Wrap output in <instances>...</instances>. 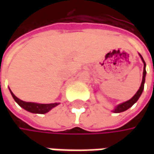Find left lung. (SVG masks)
Masks as SVG:
<instances>
[{
  "instance_id": "8db88e82",
  "label": "left lung",
  "mask_w": 154,
  "mask_h": 154,
  "mask_svg": "<svg viewBox=\"0 0 154 154\" xmlns=\"http://www.w3.org/2000/svg\"><path fill=\"white\" fill-rule=\"evenodd\" d=\"M140 58H141V60H142V62L144 63V68H143V76H142V81H141V84H140V86L139 90L137 91V92L134 95V97L132 98H130L129 100H128L126 102H124V103H122L120 104H118L116 107L115 109H113L112 111L113 112H115V113H120V112H122V111H125V110H127L128 109H129L132 105H133L134 103H136L137 102V100L139 99V98L140 97V95H141V93L143 92V90H144V84H145V78H146V62L144 61V59H143V57L140 55Z\"/></svg>"
}]
</instances>
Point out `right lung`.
I'll return each mask as SVG.
<instances>
[{"instance_id":"right-lung-1","label":"right lung","mask_w":154,"mask_h":154,"mask_svg":"<svg viewBox=\"0 0 154 154\" xmlns=\"http://www.w3.org/2000/svg\"><path fill=\"white\" fill-rule=\"evenodd\" d=\"M10 90V89H9ZM10 92L13 96V98L15 100V102L18 103L20 107L23 109H25L29 112L32 113H37V114H45L47 112H49L51 109H53L54 107H56V105H58L59 103H31V102H25L23 100H21L20 98H18L10 90Z\"/></svg>"}]
</instances>
